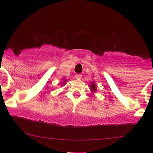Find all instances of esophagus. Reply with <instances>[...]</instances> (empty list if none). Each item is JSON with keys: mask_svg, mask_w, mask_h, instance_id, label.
Masks as SVG:
<instances>
[{"mask_svg": "<svg viewBox=\"0 0 153 153\" xmlns=\"http://www.w3.org/2000/svg\"><path fill=\"white\" fill-rule=\"evenodd\" d=\"M75 78H76V79H81L82 75H79V74H77V75H75Z\"/></svg>", "mask_w": 153, "mask_h": 153, "instance_id": "34e87169", "label": "esophagus"}]
</instances>
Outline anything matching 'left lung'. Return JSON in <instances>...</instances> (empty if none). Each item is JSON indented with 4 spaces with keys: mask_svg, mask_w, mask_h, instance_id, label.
<instances>
[{
    "mask_svg": "<svg viewBox=\"0 0 153 153\" xmlns=\"http://www.w3.org/2000/svg\"><path fill=\"white\" fill-rule=\"evenodd\" d=\"M91 91L92 94H95L96 92V85L94 82H91Z\"/></svg>",
    "mask_w": 153,
    "mask_h": 153,
    "instance_id": "left-lung-1",
    "label": "left lung"
}]
</instances>
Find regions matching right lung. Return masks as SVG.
I'll return each mask as SVG.
<instances>
[{
    "label": "right lung",
    "mask_w": 153,
    "mask_h": 153,
    "mask_svg": "<svg viewBox=\"0 0 153 153\" xmlns=\"http://www.w3.org/2000/svg\"><path fill=\"white\" fill-rule=\"evenodd\" d=\"M62 80H63V82H62V85H64V84L66 83L67 80H66V79H65V78H62Z\"/></svg>",
    "instance_id": "obj_1"
}]
</instances>
